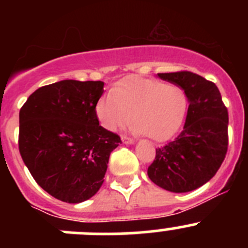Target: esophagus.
<instances>
[{"label": "esophagus", "mask_w": 248, "mask_h": 248, "mask_svg": "<svg viewBox=\"0 0 248 248\" xmlns=\"http://www.w3.org/2000/svg\"><path fill=\"white\" fill-rule=\"evenodd\" d=\"M122 141L124 144H134L135 141L133 139H130V138H128V137H122Z\"/></svg>", "instance_id": "obj_1"}]
</instances>
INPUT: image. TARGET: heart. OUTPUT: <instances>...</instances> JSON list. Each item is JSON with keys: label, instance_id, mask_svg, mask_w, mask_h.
<instances>
[{"label": "heart", "instance_id": "obj_1", "mask_svg": "<svg viewBox=\"0 0 248 248\" xmlns=\"http://www.w3.org/2000/svg\"><path fill=\"white\" fill-rule=\"evenodd\" d=\"M186 110L187 98L180 87L140 77L120 80L95 105L98 120L107 130L117 131L133 113L130 130L155 141L168 140L177 133Z\"/></svg>", "mask_w": 248, "mask_h": 248}]
</instances>
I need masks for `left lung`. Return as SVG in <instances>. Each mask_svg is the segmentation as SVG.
Here are the masks:
<instances>
[{
    "instance_id": "8db88e82",
    "label": "left lung",
    "mask_w": 248,
    "mask_h": 248,
    "mask_svg": "<svg viewBox=\"0 0 248 248\" xmlns=\"http://www.w3.org/2000/svg\"><path fill=\"white\" fill-rule=\"evenodd\" d=\"M157 77L185 92L189 109L180 135L156 149L148 176L168 191H192L215 176L226 156L229 113L216 84L201 76L175 72Z\"/></svg>"
}]
</instances>
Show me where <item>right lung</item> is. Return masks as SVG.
Here are the masks:
<instances>
[{"label": "right lung", "instance_id": "add662e5", "mask_svg": "<svg viewBox=\"0 0 248 248\" xmlns=\"http://www.w3.org/2000/svg\"><path fill=\"white\" fill-rule=\"evenodd\" d=\"M104 82L65 79L31 94L19 110V153L36 183L53 198L79 203L97 194L110 153L122 140L99 125Z\"/></svg>", "mask_w": 248, "mask_h": 248}]
</instances>
